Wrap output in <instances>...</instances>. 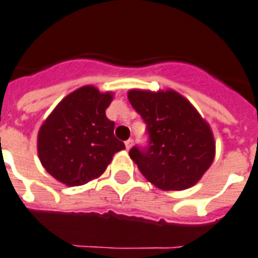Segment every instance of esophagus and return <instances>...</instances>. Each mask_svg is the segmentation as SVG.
<instances>
[{"label": "esophagus", "mask_w": 258, "mask_h": 258, "mask_svg": "<svg viewBox=\"0 0 258 258\" xmlns=\"http://www.w3.org/2000/svg\"><path fill=\"white\" fill-rule=\"evenodd\" d=\"M125 148L127 150H130V148L133 147V139H128V140H125Z\"/></svg>", "instance_id": "esophagus-1"}]
</instances>
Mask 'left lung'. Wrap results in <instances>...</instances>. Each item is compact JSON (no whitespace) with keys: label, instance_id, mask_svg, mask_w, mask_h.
Returning a JSON list of instances; mask_svg holds the SVG:
<instances>
[{"label":"left lung","instance_id":"8db88e82","mask_svg":"<svg viewBox=\"0 0 258 258\" xmlns=\"http://www.w3.org/2000/svg\"><path fill=\"white\" fill-rule=\"evenodd\" d=\"M128 100L147 124L150 146L130 158L146 179L163 190H183L211 167L216 143L209 123L175 90L133 89Z\"/></svg>","mask_w":258,"mask_h":258}]
</instances>
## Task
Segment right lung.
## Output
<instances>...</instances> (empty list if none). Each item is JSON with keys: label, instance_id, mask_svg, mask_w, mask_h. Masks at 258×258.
Instances as JSON below:
<instances>
[{"label": "right lung", "instance_id": "add662e5", "mask_svg": "<svg viewBox=\"0 0 258 258\" xmlns=\"http://www.w3.org/2000/svg\"><path fill=\"white\" fill-rule=\"evenodd\" d=\"M111 91L83 86L64 96L42 123L37 152L43 168L59 183L77 187L99 177L124 143L106 116Z\"/></svg>", "mask_w": 258, "mask_h": 258}]
</instances>
